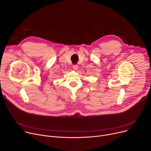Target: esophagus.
Instances as JSON below:
<instances>
[{
	"label": "esophagus",
	"mask_w": 151,
	"mask_h": 151,
	"mask_svg": "<svg viewBox=\"0 0 151 151\" xmlns=\"http://www.w3.org/2000/svg\"><path fill=\"white\" fill-rule=\"evenodd\" d=\"M73 69L74 70H77L78 69V66L77 65V64H74V65H73Z\"/></svg>",
	"instance_id": "34e87169"
}]
</instances>
